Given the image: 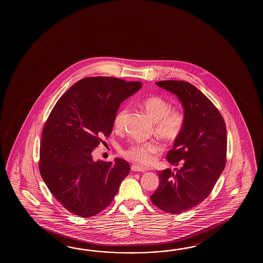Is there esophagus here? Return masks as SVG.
Segmentation results:
<instances>
[{"label":"esophagus","mask_w":263,"mask_h":263,"mask_svg":"<svg viewBox=\"0 0 263 263\" xmlns=\"http://www.w3.org/2000/svg\"><path fill=\"white\" fill-rule=\"evenodd\" d=\"M132 170L134 172H145V168L141 167L139 165H133Z\"/></svg>","instance_id":"34e87169"}]
</instances>
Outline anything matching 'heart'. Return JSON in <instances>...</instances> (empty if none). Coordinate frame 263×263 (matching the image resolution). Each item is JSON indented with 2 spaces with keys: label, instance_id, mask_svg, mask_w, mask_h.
<instances>
[{
  "label": "heart",
  "instance_id": "heart-1",
  "mask_svg": "<svg viewBox=\"0 0 263 263\" xmlns=\"http://www.w3.org/2000/svg\"><path fill=\"white\" fill-rule=\"evenodd\" d=\"M143 106L155 122V132L164 139L173 141L182 133L185 125L184 115L178 110H171V104L161 97H151L143 102ZM127 108L118 111L114 118L116 129L123 128L124 120L127 115ZM162 149L156 141L133 142L121 151V154L129 161L140 164H149L153 156Z\"/></svg>",
  "mask_w": 263,
  "mask_h": 263
}]
</instances>
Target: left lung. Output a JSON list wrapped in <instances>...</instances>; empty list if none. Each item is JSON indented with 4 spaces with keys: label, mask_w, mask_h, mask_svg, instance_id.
Masks as SVG:
<instances>
[{
    "label": "left lung",
    "mask_w": 263,
    "mask_h": 263,
    "mask_svg": "<svg viewBox=\"0 0 263 263\" xmlns=\"http://www.w3.org/2000/svg\"><path fill=\"white\" fill-rule=\"evenodd\" d=\"M156 84L177 96L184 109L185 125L166 156L171 164L181 167L159 172V187L151 199L162 211L179 214L206 199L223 172L227 128L217 108L193 84L183 81Z\"/></svg>",
    "instance_id": "1"
}]
</instances>
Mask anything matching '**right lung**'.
Instances as JSON below:
<instances>
[{
    "label": "right lung",
    "mask_w": 263,
    "mask_h": 263,
    "mask_svg": "<svg viewBox=\"0 0 263 263\" xmlns=\"http://www.w3.org/2000/svg\"><path fill=\"white\" fill-rule=\"evenodd\" d=\"M141 87L140 82L88 77L56 102L42 133L40 171L52 196L70 213L81 217L101 213L129 175L125 160L95 162L92 152L112 133L120 103Z\"/></svg>",
    "instance_id": "obj_1"
}]
</instances>
